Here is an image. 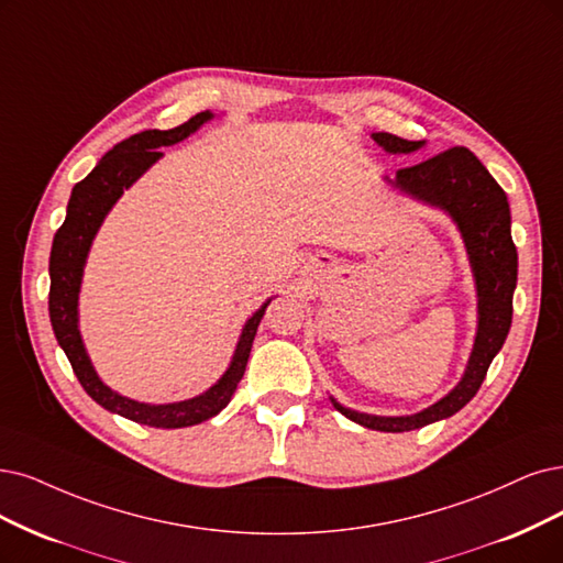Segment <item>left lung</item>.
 <instances>
[{"instance_id": "left-lung-1", "label": "left lung", "mask_w": 563, "mask_h": 563, "mask_svg": "<svg viewBox=\"0 0 563 563\" xmlns=\"http://www.w3.org/2000/svg\"><path fill=\"white\" fill-rule=\"evenodd\" d=\"M389 155H410L427 141H406L387 132L371 134ZM415 201L439 208L456 224L466 247L477 295V329L462 380L443 399L412 415H368L329 401L347 420L366 429L401 433L452 418L481 389L492 360L504 347L512 322V295L517 287V247L510 236V206L492 174L468 148H450L431 159L399 169L385 178Z\"/></svg>"}]
</instances>
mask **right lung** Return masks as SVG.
<instances>
[{
    "label": "right lung",
    "instance_id": "add662e5",
    "mask_svg": "<svg viewBox=\"0 0 563 563\" xmlns=\"http://www.w3.org/2000/svg\"><path fill=\"white\" fill-rule=\"evenodd\" d=\"M213 118L216 115L211 111H201L174 130H145L113 145V148L97 162L95 169L74 185L67 203V218L57 229L51 247L48 310L59 347L65 350V355L82 389H86L101 408L118 412L122 418L145 427H192L216 418L222 408H227L245 373L250 347H253L264 310L271 303V299H266L255 313L245 320L232 362H229L220 380L208 387L203 394H199V397L185 401L143 404L130 397H122V394L111 389L97 376L86 343H82L78 329V295L82 283V268H86L90 247L101 222L107 220L109 211L124 195V190H130V187L162 157L159 148L180 143Z\"/></svg>",
    "mask_w": 563,
    "mask_h": 563
}]
</instances>
